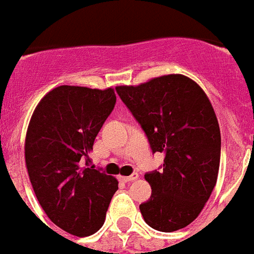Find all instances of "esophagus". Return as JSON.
I'll list each match as a JSON object with an SVG mask.
<instances>
[{"label":"esophagus","instance_id":"1","mask_svg":"<svg viewBox=\"0 0 254 254\" xmlns=\"http://www.w3.org/2000/svg\"><path fill=\"white\" fill-rule=\"evenodd\" d=\"M121 179H123L125 183H129V182H134L138 179V174L137 173H133L131 175H129V177H121Z\"/></svg>","mask_w":254,"mask_h":254}]
</instances>
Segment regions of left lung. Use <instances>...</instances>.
Wrapping results in <instances>:
<instances>
[{
    "label": "left lung",
    "mask_w": 254,
    "mask_h": 254,
    "mask_svg": "<svg viewBox=\"0 0 254 254\" xmlns=\"http://www.w3.org/2000/svg\"><path fill=\"white\" fill-rule=\"evenodd\" d=\"M116 91L145 131L161 171L145 174L150 199L139 209L151 228L174 232L192 223L211 196L220 165V127L204 91L179 73Z\"/></svg>",
    "instance_id": "left-lung-1"
}]
</instances>
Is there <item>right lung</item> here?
<instances>
[{
    "instance_id": "right-lung-1",
    "label": "right lung",
    "mask_w": 254,
    "mask_h": 254,
    "mask_svg": "<svg viewBox=\"0 0 254 254\" xmlns=\"http://www.w3.org/2000/svg\"><path fill=\"white\" fill-rule=\"evenodd\" d=\"M116 104L113 88L61 85L35 108L25 141L30 182L54 224L83 237L97 232L119 182L91 166L89 151Z\"/></svg>"
}]
</instances>
